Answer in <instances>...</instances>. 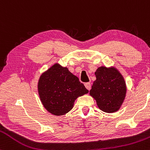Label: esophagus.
I'll use <instances>...</instances> for the list:
<instances>
[{
	"instance_id": "1",
	"label": "esophagus",
	"mask_w": 150,
	"mask_h": 150,
	"mask_svg": "<svg viewBox=\"0 0 150 150\" xmlns=\"http://www.w3.org/2000/svg\"><path fill=\"white\" fill-rule=\"evenodd\" d=\"M85 86L86 88L88 89V90H90V89H91V83H90V82H86V83H85Z\"/></svg>"
}]
</instances>
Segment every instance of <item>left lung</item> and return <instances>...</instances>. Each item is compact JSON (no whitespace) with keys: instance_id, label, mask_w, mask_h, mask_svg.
<instances>
[{"instance_id":"8db88e82","label":"left lung","mask_w":150,"mask_h":150,"mask_svg":"<svg viewBox=\"0 0 150 150\" xmlns=\"http://www.w3.org/2000/svg\"><path fill=\"white\" fill-rule=\"evenodd\" d=\"M94 74L97 79L89 94L101 111L116 112L123 104L126 94V85L123 76L116 68L104 66L99 67Z\"/></svg>"}]
</instances>
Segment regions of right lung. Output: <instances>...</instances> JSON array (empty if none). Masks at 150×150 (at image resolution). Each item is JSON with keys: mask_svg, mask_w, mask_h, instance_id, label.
<instances>
[{"mask_svg": "<svg viewBox=\"0 0 150 150\" xmlns=\"http://www.w3.org/2000/svg\"><path fill=\"white\" fill-rule=\"evenodd\" d=\"M38 92L44 108L55 116L69 112L78 97L89 92L78 77L58 63L41 75Z\"/></svg>", "mask_w": 150, "mask_h": 150, "instance_id": "add662e5", "label": "right lung"}]
</instances>
